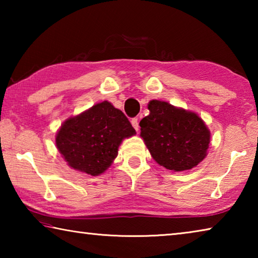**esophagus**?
Wrapping results in <instances>:
<instances>
[{
    "instance_id": "esophagus-1",
    "label": "esophagus",
    "mask_w": 258,
    "mask_h": 258,
    "mask_svg": "<svg viewBox=\"0 0 258 258\" xmlns=\"http://www.w3.org/2000/svg\"><path fill=\"white\" fill-rule=\"evenodd\" d=\"M131 123H132V125H133V127L135 128V131H139V123H138V118L137 117H134V118H132V120H131Z\"/></svg>"
}]
</instances>
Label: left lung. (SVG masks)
<instances>
[{
  "instance_id": "obj_1",
  "label": "left lung",
  "mask_w": 258,
  "mask_h": 258,
  "mask_svg": "<svg viewBox=\"0 0 258 258\" xmlns=\"http://www.w3.org/2000/svg\"><path fill=\"white\" fill-rule=\"evenodd\" d=\"M148 109L150 113L140 121L141 137L157 163L181 172L206 157L211 133L198 115L158 100L150 101Z\"/></svg>"
}]
</instances>
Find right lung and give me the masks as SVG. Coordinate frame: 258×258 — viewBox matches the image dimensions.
I'll use <instances>...</instances> for the list:
<instances>
[{
  "mask_svg": "<svg viewBox=\"0 0 258 258\" xmlns=\"http://www.w3.org/2000/svg\"><path fill=\"white\" fill-rule=\"evenodd\" d=\"M134 134L124 112L103 101L64 121L55 143L71 167L99 175L117 157L121 140Z\"/></svg>",
  "mask_w": 258,
  "mask_h": 258,
  "instance_id": "obj_1",
  "label": "right lung"
}]
</instances>
